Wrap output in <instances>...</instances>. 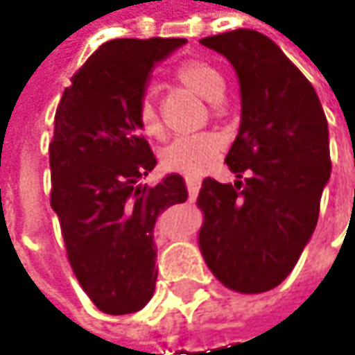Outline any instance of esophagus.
Here are the masks:
<instances>
[{
    "mask_svg": "<svg viewBox=\"0 0 355 355\" xmlns=\"http://www.w3.org/2000/svg\"><path fill=\"white\" fill-rule=\"evenodd\" d=\"M199 185H201V180L199 178H185V187H187V198L189 201H193V199L198 198V191H199Z\"/></svg>",
    "mask_w": 355,
    "mask_h": 355,
    "instance_id": "1",
    "label": "esophagus"
}]
</instances>
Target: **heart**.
<instances>
[{
  "instance_id": "b5f03b06",
  "label": "heart",
  "mask_w": 355,
  "mask_h": 355,
  "mask_svg": "<svg viewBox=\"0 0 355 355\" xmlns=\"http://www.w3.org/2000/svg\"><path fill=\"white\" fill-rule=\"evenodd\" d=\"M173 76L185 89L193 90L207 101H217L223 92V76L213 64L205 61L182 62L173 71ZM138 126L146 138L159 140L164 136V122L154 103L148 98H144L138 106ZM221 148L223 140L213 132L182 136L162 152V166L164 170L178 171L184 175H199L211 168Z\"/></svg>"
}]
</instances>
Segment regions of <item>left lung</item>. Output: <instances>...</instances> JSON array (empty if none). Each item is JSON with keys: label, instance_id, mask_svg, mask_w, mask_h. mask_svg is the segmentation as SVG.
I'll list each match as a JSON object with an SVG mask.
<instances>
[{"label": "left lung", "instance_id": "1", "mask_svg": "<svg viewBox=\"0 0 355 355\" xmlns=\"http://www.w3.org/2000/svg\"><path fill=\"white\" fill-rule=\"evenodd\" d=\"M241 83V128L225 157L235 185L205 178L199 251L229 291L266 293L291 275L312 237L330 178L328 122L308 78L266 35L203 37Z\"/></svg>", "mask_w": 355, "mask_h": 355}]
</instances>
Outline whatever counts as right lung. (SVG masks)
<instances>
[{
  "label": "right lung",
  "mask_w": 355,
  "mask_h": 355,
  "mask_svg": "<svg viewBox=\"0 0 355 355\" xmlns=\"http://www.w3.org/2000/svg\"><path fill=\"white\" fill-rule=\"evenodd\" d=\"M185 39H114L71 78L49 144L51 207L78 284L104 314L138 312L156 286L154 225L187 199L184 180H140L156 157L138 126L152 67Z\"/></svg>",
  "instance_id": "right-lung-1"
}]
</instances>
